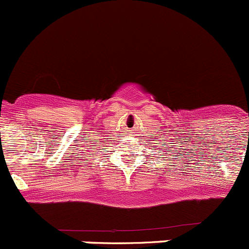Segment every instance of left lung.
Here are the masks:
<instances>
[{"label":"left lung","mask_w":249,"mask_h":249,"mask_svg":"<svg viewBox=\"0 0 249 249\" xmlns=\"http://www.w3.org/2000/svg\"><path fill=\"white\" fill-rule=\"evenodd\" d=\"M162 146H163V143H162ZM162 156H163V155H162ZM172 156H174V155H172ZM167 159H169V157H167Z\"/></svg>","instance_id":"obj_1"}]
</instances>
